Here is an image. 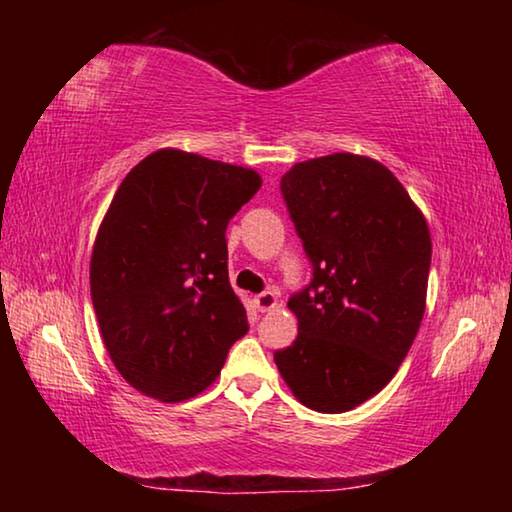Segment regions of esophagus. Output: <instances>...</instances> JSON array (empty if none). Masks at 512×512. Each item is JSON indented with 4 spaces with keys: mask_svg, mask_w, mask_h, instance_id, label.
Segmentation results:
<instances>
[{
    "mask_svg": "<svg viewBox=\"0 0 512 512\" xmlns=\"http://www.w3.org/2000/svg\"><path fill=\"white\" fill-rule=\"evenodd\" d=\"M255 305H257L259 311H262V314H266V311H271V309L277 307V296H275L273 291L257 293V296H255Z\"/></svg>",
    "mask_w": 512,
    "mask_h": 512,
    "instance_id": "34e87169",
    "label": "esophagus"
}]
</instances>
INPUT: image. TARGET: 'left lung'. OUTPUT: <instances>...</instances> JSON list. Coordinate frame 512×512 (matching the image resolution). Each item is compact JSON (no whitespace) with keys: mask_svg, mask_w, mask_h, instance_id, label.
Here are the masks:
<instances>
[{"mask_svg":"<svg viewBox=\"0 0 512 512\" xmlns=\"http://www.w3.org/2000/svg\"><path fill=\"white\" fill-rule=\"evenodd\" d=\"M280 192L311 280L289 298L296 341L273 359L302 404L345 413L393 379L418 334L427 221L384 164L352 153L296 164Z\"/></svg>","mask_w":512,"mask_h":512,"instance_id":"obj_1","label":"left lung"}]
</instances>
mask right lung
I'll use <instances>...</instances> for the list:
<instances>
[{
	"mask_svg": "<svg viewBox=\"0 0 512 512\" xmlns=\"http://www.w3.org/2000/svg\"><path fill=\"white\" fill-rule=\"evenodd\" d=\"M259 187L253 169L173 149L121 180L94 241L90 289L110 359L140 393L198 395L248 332L225 230Z\"/></svg>",
	"mask_w": 512,
	"mask_h": 512,
	"instance_id": "right-lung-1",
	"label": "right lung"
}]
</instances>
